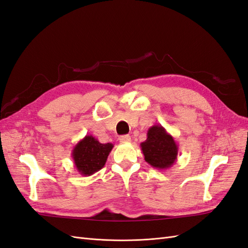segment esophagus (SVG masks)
<instances>
[{
    "mask_svg": "<svg viewBox=\"0 0 248 248\" xmlns=\"http://www.w3.org/2000/svg\"><path fill=\"white\" fill-rule=\"evenodd\" d=\"M119 140L121 142H129L131 140V138L129 136H121L119 138Z\"/></svg>",
    "mask_w": 248,
    "mask_h": 248,
    "instance_id": "1",
    "label": "esophagus"
}]
</instances>
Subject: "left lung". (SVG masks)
<instances>
[{"mask_svg":"<svg viewBox=\"0 0 248 248\" xmlns=\"http://www.w3.org/2000/svg\"><path fill=\"white\" fill-rule=\"evenodd\" d=\"M140 148L145 160L155 169L168 170L177 160V142L159 124L148 129L147 140L141 142Z\"/></svg>","mask_w":248,"mask_h":248,"instance_id":"obj_1","label":"left lung"}]
</instances>
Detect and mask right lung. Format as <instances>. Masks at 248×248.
<instances>
[{"label": "right lung", "instance_id": "1", "mask_svg": "<svg viewBox=\"0 0 248 248\" xmlns=\"http://www.w3.org/2000/svg\"><path fill=\"white\" fill-rule=\"evenodd\" d=\"M112 148L110 142L101 144L93 136H86L72 150L74 167L79 175L91 176L104 167Z\"/></svg>", "mask_w": 248, "mask_h": 248}]
</instances>
